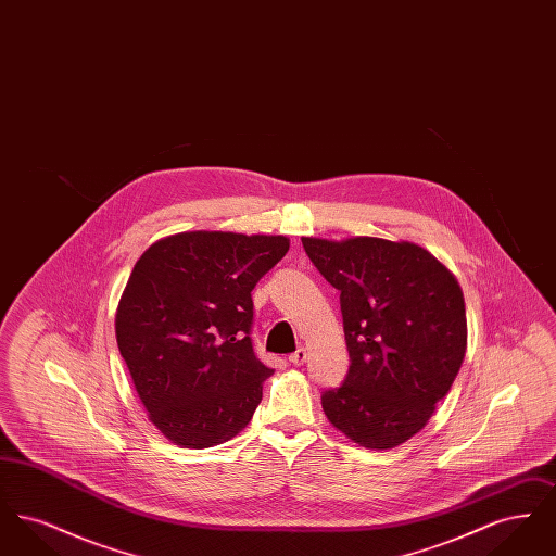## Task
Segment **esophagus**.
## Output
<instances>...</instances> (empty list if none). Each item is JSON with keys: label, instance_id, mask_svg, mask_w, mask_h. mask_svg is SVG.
Instances as JSON below:
<instances>
[{"label": "esophagus", "instance_id": "obj_1", "mask_svg": "<svg viewBox=\"0 0 556 556\" xmlns=\"http://www.w3.org/2000/svg\"><path fill=\"white\" fill-rule=\"evenodd\" d=\"M306 358H308V350L304 348V345H300L293 354L290 356L291 365H295V367H300V365H304L306 363Z\"/></svg>", "mask_w": 556, "mask_h": 556}]
</instances>
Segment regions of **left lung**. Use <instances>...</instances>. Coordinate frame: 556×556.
I'll return each mask as SVG.
<instances>
[{"label":"left lung","instance_id":"obj_1","mask_svg":"<svg viewBox=\"0 0 556 556\" xmlns=\"http://www.w3.org/2000/svg\"><path fill=\"white\" fill-rule=\"evenodd\" d=\"M340 290L350 369L323 410L348 440L396 448L424 429L448 394L467 350L458 279L415 241L302 238Z\"/></svg>","mask_w":556,"mask_h":556}]
</instances>
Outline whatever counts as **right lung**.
<instances>
[{"instance_id": "add662e5", "label": "right lung", "mask_w": 556, "mask_h": 556, "mask_svg": "<svg viewBox=\"0 0 556 556\" xmlns=\"http://www.w3.org/2000/svg\"><path fill=\"white\" fill-rule=\"evenodd\" d=\"M286 236L186 231L154 241L116 308V344L160 433L181 448L236 438L273 375L252 348V290Z\"/></svg>"}]
</instances>
